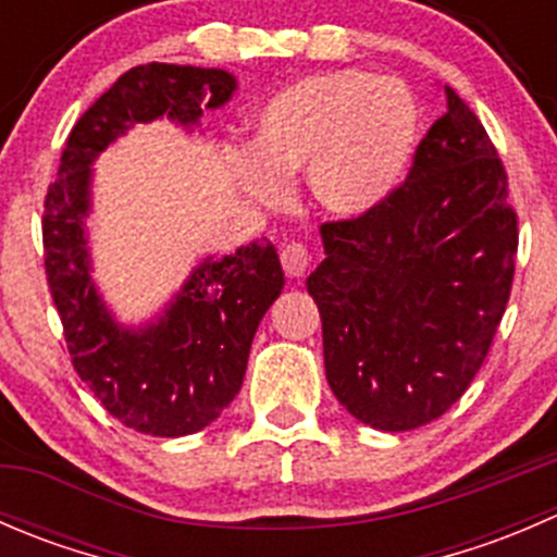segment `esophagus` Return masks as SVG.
Wrapping results in <instances>:
<instances>
[{
    "mask_svg": "<svg viewBox=\"0 0 557 557\" xmlns=\"http://www.w3.org/2000/svg\"><path fill=\"white\" fill-rule=\"evenodd\" d=\"M280 261H283V269L288 277L299 280V277H305L307 267H310V252H307L305 245L294 243L280 252Z\"/></svg>",
    "mask_w": 557,
    "mask_h": 557,
    "instance_id": "obj_1",
    "label": "esophagus"
}]
</instances>
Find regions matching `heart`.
Instances as JSON below:
<instances>
[{"mask_svg":"<svg viewBox=\"0 0 557 557\" xmlns=\"http://www.w3.org/2000/svg\"><path fill=\"white\" fill-rule=\"evenodd\" d=\"M423 115L414 94L393 77L361 70L301 77L261 107L252 156L237 161L252 201L280 207L285 180L307 172L325 212L361 218L385 205L412 166Z\"/></svg>","mask_w":557,"mask_h":557,"instance_id":"b5f03b06","label":"heart"}]
</instances>
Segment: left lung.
Listing matches in <instances>:
<instances>
[{"label":"left lung","mask_w":557,"mask_h":557,"mask_svg":"<svg viewBox=\"0 0 557 557\" xmlns=\"http://www.w3.org/2000/svg\"><path fill=\"white\" fill-rule=\"evenodd\" d=\"M445 99L401 188L367 215L320 226L325 258L307 277L325 380L377 431L420 429L463 396L512 290L507 172L469 104L450 86Z\"/></svg>","instance_id":"left-lung-1"}]
</instances>
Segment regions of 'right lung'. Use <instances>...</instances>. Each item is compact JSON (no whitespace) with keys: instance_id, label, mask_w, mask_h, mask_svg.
I'll return each mask as SVG.
<instances>
[{"instance_id":"add662e5","label":"right lung","mask_w":557,"mask_h":557,"mask_svg":"<svg viewBox=\"0 0 557 557\" xmlns=\"http://www.w3.org/2000/svg\"><path fill=\"white\" fill-rule=\"evenodd\" d=\"M237 91L226 70L139 64L75 123L42 215L45 274L81 380L112 418L150 436H188L210 425L245 380L258 323L283 294L285 274L267 237L228 256L201 258L177 294L139 325L121 323L97 288L86 218L94 161L137 123L194 132Z\"/></svg>"}]
</instances>
